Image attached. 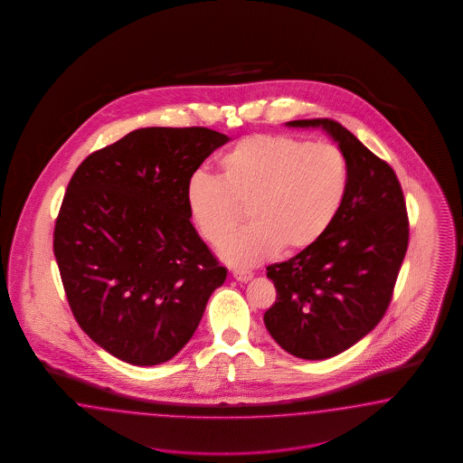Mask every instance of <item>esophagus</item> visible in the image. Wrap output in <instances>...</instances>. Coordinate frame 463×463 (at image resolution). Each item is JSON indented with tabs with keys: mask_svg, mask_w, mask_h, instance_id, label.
I'll return each instance as SVG.
<instances>
[{
	"mask_svg": "<svg viewBox=\"0 0 463 463\" xmlns=\"http://www.w3.org/2000/svg\"><path fill=\"white\" fill-rule=\"evenodd\" d=\"M232 277H234L236 280L241 281V283H246V281L251 280L252 273H250V271H241V269H234V271H232Z\"/></svg>",
	"mask_w": 463,
	"mask_h": 463,
	"instance_id": "1",
	"label": "esophagus"
}]
</instances>
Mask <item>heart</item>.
<instances>
[{
	"instance_id": "1",
	"label": "heart",
	"mask_w": 463,
	"mask_h": 463,
	"mask_svg": "<svg viewBox=\"0 0 463 463\" xmlns=\"http://www.w3.org/2000/svg\"><path fill=\"white\" fill-rule=\"evenodd\" d=\"M219 168L221 176L203 171L192 176L186 205L212 244L224 241L248 205L251 224L221 248L236 267L316 244L335 224L350 188V166L339 147L285 134L239 140L221 156Z\"/></svg>"
}]
</instances>
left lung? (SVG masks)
<instances>
[{"label":"left lung","instance_id":"left-lung-1","mask_svg":"<svg viewBox=\"0 0 463 463\" xmlns=\"http://www.w3.org/2000/svg\"><path fill=\"white\" fill-rule=\"evenodd\" d=\"M285 126L323 128L350 166L345 205L324 238L267 268L277 288L263 317L268 333L297 358L326 360L366 336L389 307L409 241L406 202L393 169L341 124Z\"/></svg>","mask_w":463,"mask_h":463}]
</instances>
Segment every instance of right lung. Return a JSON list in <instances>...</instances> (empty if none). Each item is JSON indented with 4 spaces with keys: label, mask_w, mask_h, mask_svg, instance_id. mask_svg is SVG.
Masks as SVG:
<instances>
[{
    "label": "right lung",
    "mask_w": 463,
    "mask_h": 463,
    "mask_svg": "<svg viewBox=\"0 0 463 463\" xmlns=\"http://www.w3.org/2000/svg\"><path fill=\"white\" fill-rule=\"evenodd\" d=\"M229 137L205 127L137 128L74 171L54 256L84 333L126 364L171 360L225 281L190 222L186 184Z\"/></svg>",
    "instance_id": "obj_1"
}]
</instances>
